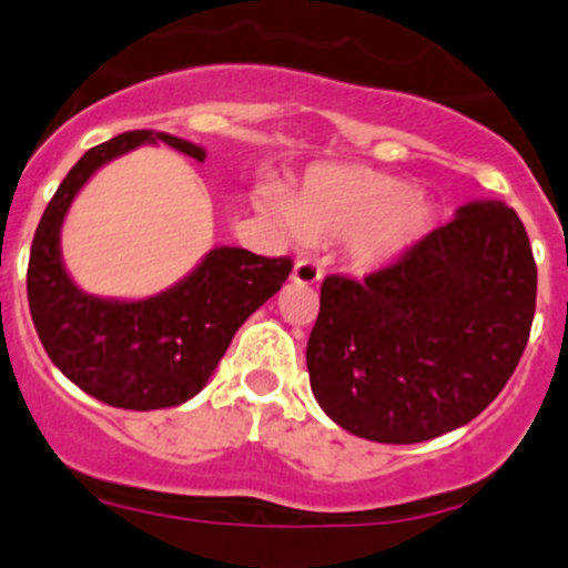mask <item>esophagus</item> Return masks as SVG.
<instances>
[{
  "label": "esophagus",
  "instance_id": "esophagus-1",
  "mask_svg": "<svg viewBox=\"0 0 568 568\" xmlns=\"http://www.w3.org/2000/svg\"><path fill=\"white\" fill-rule=\"evenodd\" d=\"M321 277H324V268H321L318 261H313V258L296 261L294 274H291V280H294L296 285H315Z\"/></svg>",
  "mask_w": 568,
  "mask_h": 568
}]
</instances>
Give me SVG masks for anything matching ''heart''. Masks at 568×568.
Masks as SVG:
<instances>
[{"mask_svg":"<svg viewBox=\"0 0 568 568\" xmlns=\"http://www.w3.org/2000/svg\"><path fill=\"white\" fill-rule=\"evenodd\" d=\"M258 206L294 239L356 236L354 258L364 268L386 266L408 253L433 220L414 184L369 169L318 171L296 201L283 190L264 187Z\"/></svg>","mask_w":568,"mask_h":568,"instance_id":"heart-1","label":"heart"}]
</instances>
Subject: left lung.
Returning <instances> with one entry per match:
<instances>
[{"label":"left lung","instance_id":"1","mask_svg":"<svg viewBox=\"0 0 568 568\" xmlns=\"http://www.w3.org/2000/svg\"><path fill=\"white\" fill-rule=\"evenodd\" d=\"M536 310V261L515 209L470 201L364 280L329 274L307 339L315 399L375 444L468 425L515 373Z\"/></svg>","mask_w":568,"mask_h":568}]
</instances>
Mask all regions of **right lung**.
Returning <instances> with one entry per match:
<instances>
[{
	"instance_id": "obj_1",
	"label": "right lung",
	"mask_w": 568,
	"mask_h": 568,
	"mask_svg": "<svg viewBox=\"0 0 568 568\" xmlns=\"http://www.w3.org/2000/svg\"><path fill=\"white\" fill-rule=\"evenodd\" d=\"M158 141L193 160L206 158L199 143L154 130H130L92 146L48 201L29 253V313L45 354L64 378L124 410L174 408L195 397L239 326L283 288L294 268L291 258L214 247L187 277L149 300L83 294L70 280L59 247L68 209L94 171Z\"/></svg>"
}]
</instances>
